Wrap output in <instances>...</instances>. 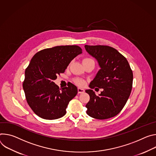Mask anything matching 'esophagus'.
<instances>
[{
    "label": "esophagus",
    "instance_id": "esophagus-1",
    "mask_svg": "<svg viewBox=\"0 0 156 156\" xmlns=\"http://www.w3.org/2000/svg\"><path fill=\"white\" fill-rule=\"evenodd\" d=\"M77 92H78V94H82L84 92V90L82 89H80V88H78Z\"/></svg>",
    "mask_w": 156,
    "mask_h": 156
}]
</instances>
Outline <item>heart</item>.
I'll return each instance as SVG.
<instances>
[{"instance_id":"obj_1","label":"heart","mask_w":156,"mask_h":156,"mask_svg":"<svg viewBox=\"0 0 156 156\" xmlns=\"http://www.w3.org/2000/svg\"><path fill=\"white\" fill-rule=\"evenodd\" d=\"M83 62V64H85V63H87V62H94L95 63V61L92 58H85L83 59L82 61ZM74 83L79 85V86H81V87H82V86H83L85 85V81L82 79H80V78H76L74 79Z\"/></svg>"}]
</instances>
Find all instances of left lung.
Listing matches in <instances>:
<instances>
[{"instance_id":"obj_1","label":"left lung","mask_w":156,"mask_h":156,"mask_svg":"<svg viewBox=\"0 0 156 156\" xmlns=\"http://www.w3.org/2000/svg\"><path fill=\"white\" fill-rule=\"evenodd\" d=\"M85 48L101 67L90 87L103 89L98 96L92 90H85L90 96L85 105L87 113L98 119L113 117L122 110L130 95L133 71L126 58L112 47L85 45Z\"/></svg>"}]
</instances>
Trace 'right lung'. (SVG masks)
Here are the masks:
<instances>
[{"mask_svg": "<svg viewBox=\"0 0 156 156\" xmlns=\"http://www.w3.org/2000/svg\"><path fill=\"white\" fill-rule=\"evenodd\" d=\"M81 53L79 46L67 45L44 49L33 56L25 72L23 88L28 105L37 115L45 119H55L66 115L77 88L71 83L59 89L53 81Z\"/></svg>", "mask_w": 156, "mask_h": 156, "instance_id": "1", "label": "right lung"}]
</instances>
